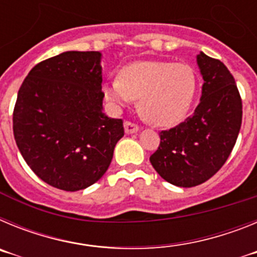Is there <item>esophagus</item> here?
I'll return each instance as SVG.
<instances>
[{
    "label": "esophagus",
    "instance_id": "obj_1",
    "mask_svg": "<svg viewBox=\"0 0 257 257\" xmlns=\"http://www.w3.org/2000/svg\"><path fill=\"white\" fill-rule=\"evenodd\" d=\"M124 131L126 134H135L139 131V126L131 121H126L124 122Z\"/></svg>",
    "mask_w": 257,
    "mask_h": 257
}]
</instances>
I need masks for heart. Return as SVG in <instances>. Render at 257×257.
<instances>
[{"label":"heart","mask_w":257,"mask_h":257,"mask_svg":"<svg viewBox=\"0 0 257 257\" xmlns=\"http://www.w3.org/2000/svg\"><path fill=\"white\" fill-rule=\"evenodd\" d=\"M196 92V76L185 64L135 61L104 86L105 99L122 106L139 97V110L157 126H172L187 114Z\"/></svg>","instance_id":"1"}]
</instances>
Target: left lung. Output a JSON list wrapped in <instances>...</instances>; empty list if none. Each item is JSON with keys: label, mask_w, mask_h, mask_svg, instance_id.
<instances>
[{"label": "left lung", "mask_w": 257, "mask_h": 257, "mask_svg": "<svg viewBox=\"0 0 257 257\" xmlns=\"http://www.w3.org/2000/svg\"><path fill=\"white\" fill-rule=\"evenodd\" d=\"M197 63L205 81L201 101L185 121L161 131L149 158L161 178L183 188L205 183L221 169L242 123V99L228 68L203 52Z\"/></svg>", "instance_id": "8db88e82"}]
</instances>
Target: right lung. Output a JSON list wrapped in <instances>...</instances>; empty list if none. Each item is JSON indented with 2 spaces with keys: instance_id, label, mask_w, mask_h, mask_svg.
I'll use <instances>...</instances> for the list:
<instances>
[{
  "instance_id": "right-lung-1",
  "label": "right lung",
  "mask_w": 257,
  "mask_h": 257,
  "mask_svg": "<svg viewBox=\"0 0 257 257\" xmlns=\"http://www.w3.org/2000/svg\"><path fill=\"white\" fill-rule=\"evenodd\" d=\"M101 54L67 51L32 68L18 92L14 138L41 180L65 192L105 174L123 121L103 113Z\"/></svg>"
}]
</instances>
